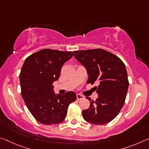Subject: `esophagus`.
I'll list each match as a JSON object with an SVG mask.
<instances>
[{"label": "esophagus", "mask_w": 149, "mask_h": 149, "mask_svg": "<svg viewBox=\"0 0 149 149\" xmlns=\"http://www.w3.org/2000/svg\"><path fill=\"white\" fill-rule=\"evenodd\" d=\"M84 97L83 95H80V94H77V100H81L82 99H84Z\"/></svg>", "instance_id": "1"}]
</instances>
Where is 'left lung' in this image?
<instances>
[{
	"instance_id": "8db88e82",
	"label": "left lung",
	"mask_w": 149,
	"mask_h": 149,
	"mask_svg": "<svg viewBox=\"0 0 149 149\" xmlns=\"http://www.w3.org/2000/svg\"><path fill=\"white\" fill-rule=\"evenodd\" d=\"M75 58L87 70V84L98 83L95 101L82 111L86 121L95 125H104L111 121L123 106L129 87L125 65L117 56L103 49L74 51Z\"/></svg>"
}]
</instances>
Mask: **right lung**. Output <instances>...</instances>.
Instances as JSON below:
<instances>
[{
    "mask_svg": "<svg viewBox=\"0 0 149 149\" xmlns=\"http://www.w3.org/2000/svg\"><path fill=\"white\" fill-rule=\"evenodd\" d=\"M72 56V52L43 49L24 62L20 74L21 95L33 117L42 124L62 123L68 106L76 100L74 91L56 95L52 85L60 77L62 65Z\"/></svg>",
    "mask_w": 149,
    "mask_h": 149,
    "instance_id": "1",
    "label": "right lung"
}]
</instances>
